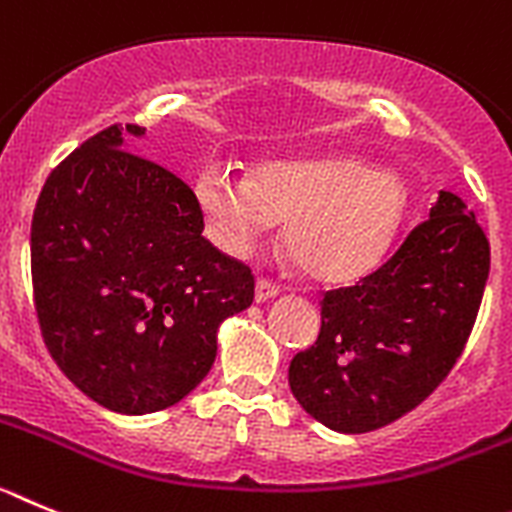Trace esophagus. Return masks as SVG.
I'll use <instances>...</instances> for the list:
<instances>
[{
  "instance_id": "1",
  "label": "esophagus",
  "mask_w": 512,
  "mask_h": 512,
  "mask_svg": "<svg viewBox=\"0 0 512 512\" xmlns=\"http://www.w3.org/2000/svg\"><path fill=\"white\" fill-rule=\"evenodd\" d=\"M280 293V288L278 285L273 283V280H265V278H260L255 283V301L257 303H265V301H270V298H275Z\"/></svg>"
}]
</instances>
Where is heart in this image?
<instances>
[{"label": "heart", "mask_w": 512, "mask_h": 512, "mask_svg": "<svg viewBox=\"0 0 512 512\" xmlns=\"http://www.w3.org/2000/svg\"><path fill=\"white\" fill-rule=\"evenodd\" d=\"M196 204L211 239L229 255H247L270 224L303 275L321 283L357 280L382 260L405 216V183L388 168L352 155H316L262 163L252 178L206 165Z\"/></svg>", "instance_id": "obj_1"}]
</instances>
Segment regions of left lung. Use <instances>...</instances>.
I'll return each mask as SVG.
<instances>
[{"instance_id":"8db88e82","label":"left lung","mask_w":512,"mask_h":512,"mask_svg":"<svg viewBox=\"0 0 512 512\" xmlns=\"http://www.w3.org/2000/svg\"><path fill=\"white\" fill-rule=\"evenodd\" d=\"M490 275V242L459 196L439 199L393 257L321 298L319 339L288 367L303 411L365 434L413 411L462 354Z\"/></svg>"}]
</instances>
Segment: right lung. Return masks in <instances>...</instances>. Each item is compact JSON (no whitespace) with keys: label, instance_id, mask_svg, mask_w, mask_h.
<instances>
[{"label":"right lung","instance_id":"right-lung-1","mask_svg":"<svg viewBox=\"0 0 512 512\" xmlns=\"http://www.w3.org/2000/svg\"><path fill=\"white\" fill-rule=\"evenodd\" d=\"M114 124L53 170L32 214L45 347L84 395L124 416L181 403L216 359L219 326L250 308V267L211 247L196 196L130 153Z\"/></svg>","mask_w":512,"mask_h":512}]
</instances>
